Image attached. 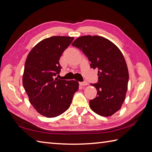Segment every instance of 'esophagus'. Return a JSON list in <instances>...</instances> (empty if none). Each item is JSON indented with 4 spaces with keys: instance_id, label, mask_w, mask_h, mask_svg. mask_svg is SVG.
Segmentation results:
<instances>
[{
    "instance_id": "1",
    "label": "esophagus",
    "mask_w": 152,
    "mask_h": 152,
    "mask_svg": "<svg viewBox=\"0 0 152 152\" xmlns=\"http://www.w3.org/2000/svg\"><path fill=\"white\" fill-rule=\"evenodd\" d=\"M79 84L81 85H83V86H85V85H88V83H87V81H85L83 82H80Z\"/></svg>"
}]
</instances>
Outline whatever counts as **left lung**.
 <instances>
[{
  "label": "left lung",
  "mask_w": 152,
  "mask_h": 152,
  "mask_svg": "<svg viewBox=\"0 0 152 152\" xmlns=\"http://www.w3.org/2000/svg\"><path fill=\"white\" fill-rule=\"evenodd\" d=\"M81 50L91 62V67L98 69V82L91 84L96 96L89 101L94 113L109 116L120 110L127 91L129 74L122 52L113 42L99 36L79 37L72 43Z\"/></svg>",
  "instance_id": "8db88e82"
}]
</instances>
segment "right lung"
<instances>
[{"instance_id": "right-lung-1", "label": "right lung", "mask_w": 152, "mask_h": 152, "mask_svg": "<svg viewBox=\"0 0 152 152\" xmlns=\"http://www.w3.org/2000/svg\"><path fill=\"white\" fill-rule=\"evenodd\" d=\"M73 37L52 36L39 42L26 60L22 83L36 111L53 118L66 111L79 89V83L55 79L61 67L60 57L73 40Z\"/></svg>"}]
</instances>
